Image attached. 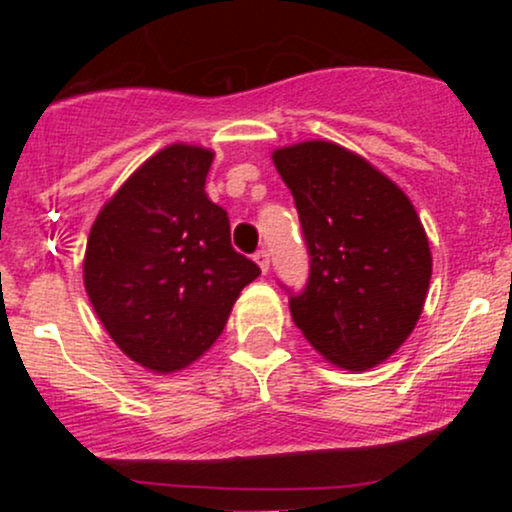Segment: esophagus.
Wrapping results in <instances>:
<instances>
[{
    "label": "esophagus",
    "mask_w": 512,
    "mask_h": 512,
    "mask_svg": "<svg viewBox=\"0 0 512 512\" xmlns=\"http://www.w3.org/2000/svg\"><path fill=\"white\" fill-rule=\"evenodd\" d=\"M252 260H255L257 264H260V269H262V274H267L269 272V252L267 250H257L255 255H252Z\"/></svg>",
    "instance_id": "34e87169"
}]
</instances>
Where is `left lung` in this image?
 Masks as SVG:
<instances>
[{"mask_svg": "<svg viewBox=\"0 0 512 512\" xmlns=\"http://www.w3.org/2000/svg\"><path fill=\"white\" fill-rule=\"evenodd\" d=\"M308 248V281L289 308L303 337L346 370L395 354L424 308L431 250L402 190L330 142L274 151Z\"/></svg>", "mask_w": 512, "mask_h": 512, "instance_id": "1", "label": "left lung"}]
</instances>
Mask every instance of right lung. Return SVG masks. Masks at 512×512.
I'll list each match as a JSON object with an SVG mask.
<instances>
[{
    "instance_id": "right-lung-1",
    "label": "right lung",
    "mask_w": 512,
    "mask_h": 512,
    "mask_svg": "<svg viewBox=\"0 0 512 512\" xmlns=\"http://www.w3.org/2000/svg\"><path fill=\"white\" fill-rule=\"evenodd\" d=\"M214 154L173 144L151 156L91 228L84 284L132 361L170 373L219 339L260 267L233 250L228 214L204 192Z\"/></svg>"
}]
</instances>
